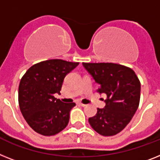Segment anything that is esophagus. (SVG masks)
I'll use <instances>...</instances> for the list:
<instances>
[{
	"label": "esophagus",
	"instance_id": "esophagus-1",
	"mask_svg": "<svg viewBox=\"0 0 160 160\" xmlns=\"http://www.w3.org/2000/svg\"><path fill=\"white\" fill-rule=\"evenodd\" d=\"M79 105L81 106V107H85V106H86V105H85V104H84V103H81V102L79 103Z\"/></svg>",
	"mask_w": 160,
	"mask_h": 160
}]
</instances>
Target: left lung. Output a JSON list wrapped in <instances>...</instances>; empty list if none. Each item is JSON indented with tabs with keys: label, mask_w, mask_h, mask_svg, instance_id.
<instances>
[{
	"label": "left lung",
	"mask_w": 160,
	"mask_h": 160,
	"mask_svg": "<svg viewBox=\"0 0 160 160\" xmlns=\"http://www.w3.org/2000/svg\"><path fill=\"white\" fill-rule=\"evenodd\" d=\"M84 68L100 84L98 92L106 93L104 108L88 119L91 127L102 136L121 132L132 119L140 102L141 83L130 68L112 62H83Z\"/></svg>",
	"instance_id": "8db88e82"
}]
</instances>
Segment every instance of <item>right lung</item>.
I'll return each mask as SVG.
<instances>
[{"mask_svg": "<svg viewBox=\"0 0 160 160\" xmlns=\"http://www.w3.org/2000/svg\"><path fill=\"white\" fill-rule=\"evenodd\" d=\"M79 62L49 59L34 64L24 74L18 86V104L24 119L35 132L53 136L68 126L75 102L64 103L60 93L65 76Z\"/></svg>", "mask_w": 160, "mask_h": 160, "instance_id": "1", "label": "right lung"}]
</instances>
